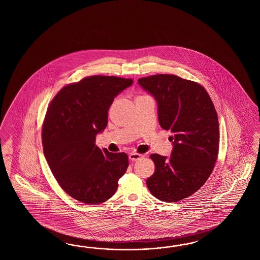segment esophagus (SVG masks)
<instances>
[{
	"instance_id": "obj_1",
	"label": "esophagus",
	"mask_w": 260,
	"mask_h": 260,
	"mask_svg": "<svg viewBox=\"0 0 260 260\" xmlns=\"http://www.w3.org/2000/svg\"><path fill=\"white\" fill-rule=\"evenodd\" d=\"M144 155L138 154V153H130L129 154V159L133 160V161H136V160H140L141 158H143Z\"/></svg>"
}]
</instances>
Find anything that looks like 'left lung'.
<instances>
[{
	"label": "left lung",
	"mask_w": 260,
	"mask_h": 260,
	"mask_svg": "<svg viewBox=\"0 0 260 260\" xmlns=\"http://www.w3.org/2000/svg\"><path fill=\"white\" fill-rule=\"evenodd\" d=\"M138 83L156 100L160 127L173 135L170 158L150 155L155 172L147 186L157 199L176 203L202 188L214 169L219 147L216 109L201 84L177 75L157 74Z\"/></svg>",
	"instance_id": "1"
}]
</instances>
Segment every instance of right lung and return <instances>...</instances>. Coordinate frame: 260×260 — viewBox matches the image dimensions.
I'll return each mask as SVG.
<instances>
[{
	"instance_id": "1",
	"label": "right lung",
	"mask_w": 260,
	"mask_h": 260,
	"mask_svg": "<svg viewBox=\"0 0 260 260\" xmlns=\"http://www.w3.org/2000/svg\"><path fill=\"white\" fill-rule=\"evenodd\" d=\"M132 79L90 76L61 89L46 111L42 130L44 153L66 193L87 205L112 197L129 162L124 152L111 153L95 145L108 124L114 98Z\"/></svg>"
}]
</instances>
